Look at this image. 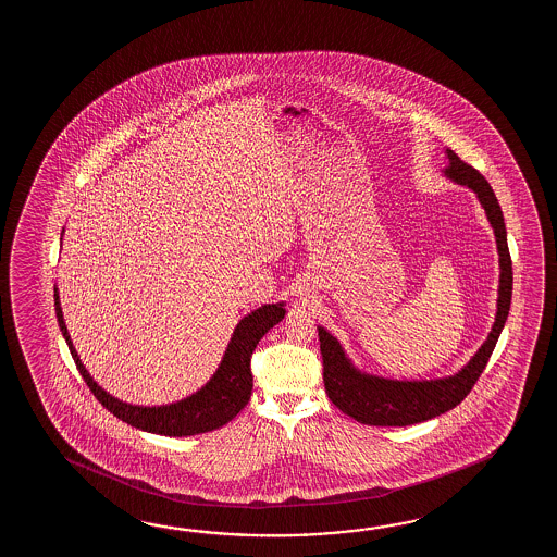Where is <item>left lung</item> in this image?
<instances>
[{
    "mask_svg": "<svg viewBox=\"0 0 557 557\" xmlns=\"http://www.w3.org/2000/svg\"><path fill=\"white\" fill-rule=\"evenodd\" d=\"M448 166L442 171L444 177L468 187L475 193L484 207L485 216L494 228L497 262H499V286H497V310L494 326L484 344L470 358V362L451 376L432 380H394L362 372L344 352L343 344L324 326H319L320 352L324 367V388L331 403L344 414L355 418L368 426H410L426 422L430 418L448 412L462 403L484 372L490 356L496 348L497 338L506 324L511 305V259H509L508 235L504 214L494 190L473 166L463 163L451 149H446Z\"/></svg>",
    "mask_w": 557,
    "mask_h": 557,
    "instance_id": "1",
    "label": "left lung"
}]
</instances>
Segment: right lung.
<instances>
[{
  "label": "right lung",
  "instance_id": "right-lung-1",
  "mask_svg": "<svg viewBox=\"0 0 557 557\" xmlns=\"http://www.w3.org/2000/svg\"><path fill=\"white\" fill-rule=\"evenodd\" d=\"M55 314L60 322L61 334L70 346L73 360L79 374L84 376L89 391L95 398L106 406L107 410L119 420L127 422L143 432L161 434V436H195L205 434L216 428L225 426L235 416L247 406L252 392V374H250V356L267 332L284 319V302L264 305L252 310L245 319H240L233 332L221 364L216 368L211 380L201 391L190 394L178 403L163 406H137L127 404L103 391L91 374L85 370L77 350L72 343V336L65 326L61 312L60 293L55 286Z\"/></svg>",
  "mask_w": 557,
  "mask_h": 557
}]
</instances>
